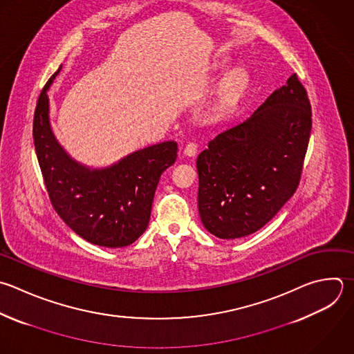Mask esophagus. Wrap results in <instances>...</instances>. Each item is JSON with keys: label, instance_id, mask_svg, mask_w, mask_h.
<instances>
[{"label": "esophagus", "instance_id": "obj_1", "mask_svg": "<svg viewBox=\"0 0 354 354\" xmlns=\"http://www.w3.org/2000/svg\"><path fill=\"white\" fill-rule=\"evenodd\" d=\"M196 152H198V147H196V144H194V142H189V144L184 148V155L188 156V158H194V156L196 155Z\"/></svg>", "mask_w": 354, "mask_h": 354}]
</instances>
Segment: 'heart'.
<instances>
[{
	"label": "heart",
	"instance_id": "1",
	"mask_svg": "<svg viewBox=\"0 0 354 354\" xmlns=\"http://www.w3.org/2000/svg\"><path fill=\"white\" fill-rule=\"evenodd\" d=\"M224 68H225V64H221L216 66V71H223ZM249 82H250V77L245 68H235L230 73H227L218 86L217 102H216L214 111L218 115L232 112L238 106L245 91L248 90Z\"/></svg>",
	"mask_w": 354,
	"mask_h": 354
}]
</instances>
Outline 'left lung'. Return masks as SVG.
<instances>
[{
	"label": "left lung",
	"mask_w": 354,
	"mask_h": 354,
	"mask_svg": "<svg viewBox=\"0 0 354 354\" xmlns=\"http://www.w3.org/2000/svg\"><path fill=\"white\" fill-rule=\"evenodd\" d=\"M310 133V101L293 73L199 153L198 209L205 228L236 239L264 227L297 188Z\"/></svg>",
	"instance_id": "1"
}]
</instances>
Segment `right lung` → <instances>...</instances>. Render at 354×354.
<instances>
[{
	"label": "right lung",
	"instance_id": "add662e5",
	"mask_svg": "<svg viewBox=\"0 0 354 354\" xmlns=\"http://www.w3.org/2000/svg\"><path fill=\"white\" fill-rule=\"evenodd\" d=\"M41 91L33 122L39 165L51 203L59 217L83 239L104 248H124L137 241L151 218L162 173L174 165L176 141L137 149L105 167L73 159L57 140L50 122L48 90Z\"/></svg>",
	"mask_w": 354,
	"mask_h": 354
}]
</instances>
